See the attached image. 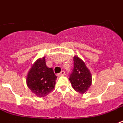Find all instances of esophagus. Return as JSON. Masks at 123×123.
I'll list each match as a JSON object with an SVG mask.
<instances>
[{"label":"esophagus","mask_w":123,"mask_h":123,"mask_svg":"<svg viewBox=\"0 0 123 123\" xmlns=\"http://www.w3.org/2000/svg\"><path fill=\"white\" fill-rule=\"evenodd\" d=\"M65 71H62L60 73H58V77H61V76H63V75H65Z\"/></svg>","instance_id":"34e87169"}]
</instances>
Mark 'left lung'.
Instances as JSON below:
<instances>
[{"label": "left lung", "instance_id": "obj_1", "mask_svg": "<svg viewBox=\"0 0 123 123\" xmlns=\"http://www.w3.org/2000/svg\"><path fill=\"white\" fill-rule=\"evenodd\" d=\"M73 65L74 67L69 79L75 91L84 94L91 86L92 75L85 62L78 56L73 57Z\"/></svg>", "mask_w": 123, "mask_h": 123}]
</instances>
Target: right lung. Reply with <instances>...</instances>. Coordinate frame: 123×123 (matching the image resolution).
<instances>
[{"label":"right lung","instance_id":"obj_1","mask_svg":"<svg viewBox=\"0 0 123 123\" xmlns=\"http://www.w3.org/2000/svg\"><path fill=\"white\" fill-rule=\"evenodd\" d=\"M55 76L53 69L46 65L44 57L34 63L27 77V85L38 97H44L50 93L55 85Z\"/></svg>","mask_w":123,"mask_h":123}]
</instances>
